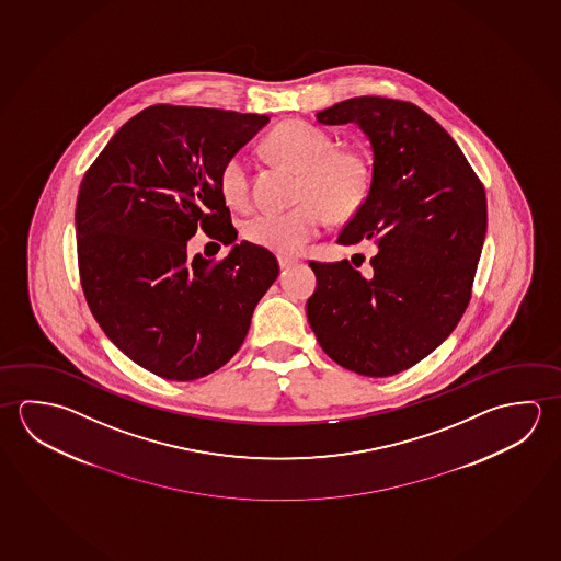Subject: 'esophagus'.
<instances>
[{
  "label": "esophagus",
  "instance_id": "34e87169",
  "mask_svg": "<svg viewBox=\"0 0 561 561\" xmlns=\"http://www.w3.org/2000/svg\"><path fill=\"white\" fill-rule=\"evenodd\" d=\"M296 263V259H288V256H278V266L285 271L288 266H293Z\"/></svg>",
  "mask_w": 561,
  "mask_h": 561
}]
</instances>
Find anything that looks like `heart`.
I'll return each mask as SVG.
<instances>
[{"instance_id": "heart-1", "label": "heart", "mask_w": 561, "mask_h": 561, "mask_svg": "<svg viewBox=\"0 0 561 561\" xmlns=\"http://www.w3.org/2000/svg\"><path fill=\"white\" fill-rule=\"evenodd\" d=\"M271 151L302 171L300 199L296 208L261 209L243 221V238L276 255H298L322 233L335 216L352 214L367 194V167L353 152L335 151V142L320 127L306 122L280 125L268 139ZM219 188L233 208H245L251 199L249 159L233 152L219 171Z\"/></svg>"}]
</instances>
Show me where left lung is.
<instances>
[{
    "instance_id": "1",
    "label": "left lung",
    "mask_w": 561,
    "mask_h": 561,
    "mask_svg": "<svg viewBox=\"0 0 561 561\" xmlns=\"http://www.w3.org/2000/svg\"><path fill=\"white\" fill-rule=\"evenodd\" d=\"M316 119L355 124L369 139V194L337 243L373 239L377 255L367 276L350 261H312L308 322L337 365L390 377L434 352L466 312L486 231L483 184L419 105L359 95Z\"/></svg>"
}]
</instances>
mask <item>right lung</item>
<instances>
[{"label":"right lung","instance_id":"right-lung-1","mask_svg":"<svg viewBox=\"0 0 561 561\" xmlns=\"http://www.w3.org/2000/svg\"><path fill=\"white\" fill-rule=\"evenodd\" d=\"M268 115L151 105L105 145L80 184L78 266L85 302L119 352L162 379L194 380L238 353L278 276L238 239L219 171ZM231 244L218 264L185 251L197 230Z\"/></svg>","mask_w":561,"mask_h":561}]
</instances>
